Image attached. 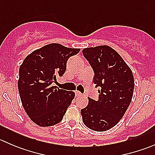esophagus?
I'll return each mask as SVG.
<instances>
[{"label":"esophagus","instance_id":"1","mask_svg":"<svg viewBox=\"0 0 155 155\" xmlns=\"http://www.w3.org/2000/svg\"><path fill=\"white\" fill-rule=\"evenodd\" d=\"M75 94H76V96L77 97H81L83 95L80 91H75Z\"/></svg>","mask_w":155,"mask_h":155}]
</instances>
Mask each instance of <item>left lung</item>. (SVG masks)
<instances>
[{"mask_svg":"<svg viewBox=\"0 0 155 155\" xmlns=\"http://www.w3.org/2000/svg\"><path fill=\"white\" fill-rule=\"evenodd\" d=\"M94 73V83L99 87V99L88 97V104L81 109L85 125L95 131L108 130L122 118L133 97L134 78L122 58L109 46L82 50Z\"/></svg>","mask_w":155,"mask_h":155,"instance_id":"obj_1","label":"left lung"}]
</instances>
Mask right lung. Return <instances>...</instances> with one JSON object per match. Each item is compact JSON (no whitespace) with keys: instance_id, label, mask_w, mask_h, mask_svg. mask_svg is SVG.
<instances>
[{"instance_id":"right-lung-1","label":"right lung","mask_w":155,"mask_h":155,"mask_svg":"<svg viewBox=\"0 0 155 155\" xmlns=\"http://www.w3.org/2000/svg\"><path fill=\"white\" fill-rule=\"evenodd\" d=\"M79 51L80 48L51 43L31 52L20 66L18 88L21 104L37 125L53 126L63 119L75 93L51 84L56 76L65 73L69 58Z\"/></svg>"}]
</instances>
